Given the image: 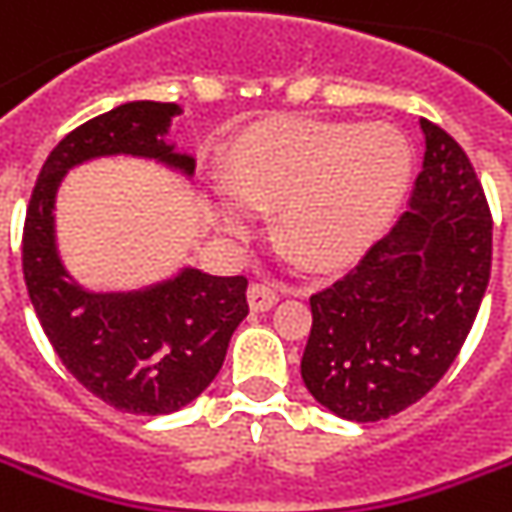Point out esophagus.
I'll return each mask as SVG.
<instances>
[{
  "label": "esophagus",
  "mask_w": 512,
  "mask_h": 512,
  "mask_svg": "<svg viewBox=\"0 0 512 512\" xmlns=\"http://www.w3.org/2000/svg\"><path fill=\"white\" fill-rule=\"evenodd\" d=\"M280 300L277 288L269 283H252L249 285V305L252 311H269L274 308V302Z\"/></svg>",
  "instance_id": "esophagus-1"
}]
</instances>
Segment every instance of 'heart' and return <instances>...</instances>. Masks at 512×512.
Here are the masks:
<instances>
[{"mask_svg": "<svg viewBox=\"0 0 512 512\" xmlns=\"http://www.w3.org/2000/svg\"><path fill=\"white\" fill-rule=\"evenodd\" d=\"M409 145L392 125L291 120L243 145L229 184L249 207H277V235L302 263L358 255L395 210L409 179ZM238 227L241 210L224 207Z\"/></svg>", "mask_w": 512, "mask_h": 512, "instance_id": "obj_1", "label": "heart"}]
</instances>
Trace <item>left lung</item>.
Returning <instances> with one entry per match:
<instances>
[{"label": "left lung", "mask_w": 512, "mask_h": 512, "mask_svg": "<svg viewBox=\"0 0 512 512\" xmlns=\"http://www.w3.org/2000/svg\"><path fill=\"white\" fill-rule=\"evenodd\" d=\"M426 156L412 210L336 283L311 294L302 381L330 412L373 423L429 392L474 328L493 260V218L460 142L420 120Z\"/></svg>", "instance_id": "8db88e82"}]
</instances>
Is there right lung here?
Listing matches in <instances>:
<instances>
[{
    "instance_id": "right-lung-1",
    "label": "right lung",
    "mask_w": 512,
    "mask_h": 512,
    "mask_svg": "<svg viewBox=\"0 0 512 512\" xmlns=\"http://www.w3.org/2000/svg\"><path fill=\"white\" fill-rule=\"evenodd\" d=\"M173 114V103L137 100L69 131L38 173L22 232L24 283L52 350L92 395L131 415H168L210 387L249 314V280L187 269L137 294H89L58 263L52 201L66 170L95 156H151L190 173L193 159L159 139Z\"/></svg>"
}]
</instances>
